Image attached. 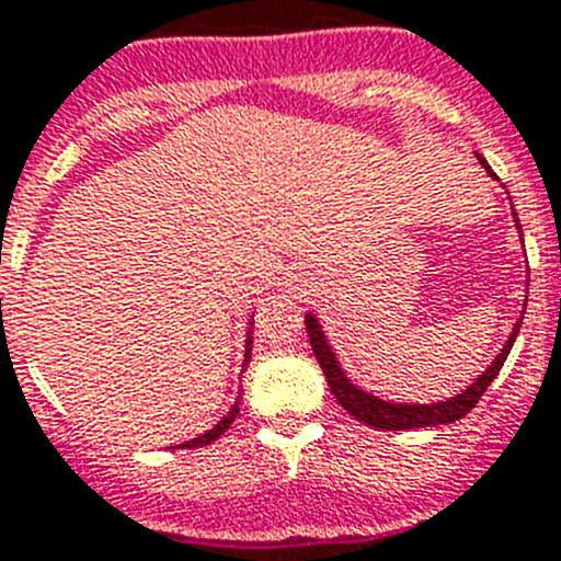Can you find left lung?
<instances>
[{
  "label": "left lung",
  "instance_id": "1",
  "mask_svg": "<svg viewBox=\"0 0 561 561\" xmlns=\"http://www.w3.org/2000/svg\"><path fill=\"white\" fill-rule=\"evenodd\" d=\"M478 160H480V165H483L485 171L494 176V171L489 168V162H485L483 157H478ZM514 219H517V213H514ZM306 331H309L311 351H314L317 362H320V368H323L331 393H334V399L340 401L342 408L376 430H415V427H438V424H453V421H460L466 413H469V410L474 408V404H478L480 396L485 393V388L492 385L494 376H497L500 368H503L505 356H508V351H512L514 340H517V334H519V323L514 325L512 336H508V342H505L503 351L497 354V359H494L492 365L485 368V374L480 376V379H474V385H469L463 393H458L455 399H449V401H438V404H390V401H381V399H376V396L365 393V390H359L356 385H351L348 376L342 374L334 351H331V345L325 342L323 329H320V323H317L311 314H306Z\"/></svg>",
  "mask_w": 561,
  "mask_h": 561
}]
</instances>
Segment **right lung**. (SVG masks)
Instances as JSON below:
<instances>
[{
    "instance_id": "obj_1",
    "label": "right lung",
    "mask_w": 561,
    "mask_h": 561,
    "mask_svg": "<svg viewBox=\"0 0 561 561\" xmlns=\"http://www.w3.org/2000/svg\"><path fill=\"white\" fill-rule=\"evenodd\" d=\"M250 334H252V331H250ZM250 345H252V340H247V354H244V365H247V362H250V351H252ZM238 410H241V408H238V401H236V404H232V408H230V413H227L225 419H221L219 424H216V427H213V430H207V433H205V435H199V438L187 440V444H182V447H207V444H213V440L219 438V435H225V430L230 427L232 421H236Z\"/></svg>"
}]
</instances>
